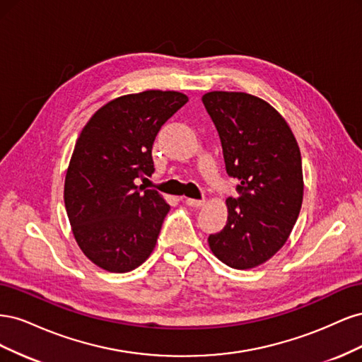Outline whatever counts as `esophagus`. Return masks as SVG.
<instances>
[{"label": "esophagus", "mask_w": 362, "mask_h": 362, "mask_svg": "<svg viewBox=\"0 0 362 362\" xmlns=\"http://www.w3.org/2000/svg\"><path fill=\"white\" fill-rule=\"evenodd\" d=\"M185 204H187L189 206H194V208H198V206H202L204 204H205V201L204 199H185Z\"/></svg>", "instance_id": "34e87169"}]
</instances>
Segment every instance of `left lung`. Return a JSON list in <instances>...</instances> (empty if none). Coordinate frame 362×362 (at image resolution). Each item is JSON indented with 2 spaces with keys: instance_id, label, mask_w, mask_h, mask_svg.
<instances>
[{
  "instance_id": "8db88e82",
  "label": "left lung",
  "mask_w": 362,
  "mask_h": 362,
  "mask_svg": "<svg viewBox=\"0 0 362 362\" xmlns=\"http://www.w3.org/2000/svg\"><path fill=\"white\" fill-rule=\"evenodd\" d=\"M202 103L221 137L226 173L238 180V198L226 199V225L208 245L229 267H257L287 242L300 213L298 141L286 119L261 98L210 92Z\"/></svg>"
}]
</instances>
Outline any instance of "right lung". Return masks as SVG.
<instances>
[{"label": "right lung", "mask_w": 362, "mask_h": 362, "mask_svg": "<svg viewBox=\"0 0 362 362\" xmlns=\"http://www.w3.org/2000/svg\"><path fill=\"white\" fill-rule=\"evenodd\" d=\"M187 101L170 90L125 95L83 128L64 180V206L76 243L98 267L125 273L154 250L170 206L136 182L154 173V140Z\"/></svg>", "instance_id": "1"}]
</instances>
